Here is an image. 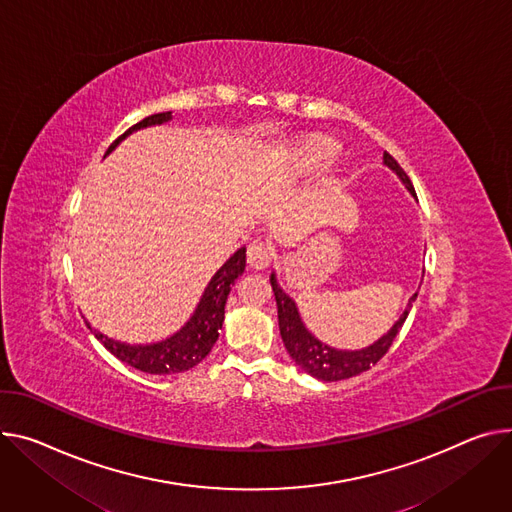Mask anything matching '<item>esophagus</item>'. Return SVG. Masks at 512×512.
I'll list each match as a JSON object with an SVG mask.
<instances>
[{
	"label": "esophagus",
	"mask_w": 512,
	"mask_h": 512,
	"mask_svg": "<svg viewBox=\"0 0 512 512\" xmlns=\"http://www.w3.org/2000/svg\"><path fill=\"white\" fill-rule=\"evenodd\" d=\"M247 263L251 269H265L271 263V251L263 243H251L247 249Z\"/></svg>",
	"instance_id": "obj_1"
}]
</instances>
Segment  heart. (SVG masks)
I'll return each mask as SVG.
<instances>
[{
	"label": "heart",
	"instance_id": "1",
	"mask_svg": "<svg viewBox=\"0 0 512 512\" xmlns=\"http://www.w3.org/2000/svg\"><path fill=\"white\" fill-rule=\"evenodd\" d=\"M337 151L339 145L333 136L322 132H308L286 145L280 155V165L282 171L290 177H306L322 167H327L337 157Z\"/></svg>",
	"mask_w": 512,
	"mask_h": 512
}]
</instances>
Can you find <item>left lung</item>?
I'll return each instance as SVG.
<instances>
[{"mask_svg": "<svg viewBox=\"0 0 512 512\" xmlns=\"http://www.w3.org/2000/svg\"><path fill=\"white\" fill-rule=\"evenodd\" d=\"M384 165L396 173V177L402 181L404 188L408 190V194L412 198H416L412 183L408 179V175L402 171V167L394 161L392 155L384 153ZM425 273V271H423ZM269 284L275 296V304H277V322H280V335L282 341L290 353V357L296 361V365H300L306 374H310L316 380L322 382H339V380H347L353 378L361 371H367L371 365H376L386 351L390 349L392 341L396 339L398 331L402 329V324L412 308V302L416 300L418 292H414L404 308V312L398 316V320L392 324L390 331L384 333L378 341H374L367 347L361 349H335L327 343H322L320 339H316L308 327L302 320V314L298 310V304L294 302V298H290L280 282H277L275 271H271L269 275Z\"/></svg>", "mask_w": 512, "mask_h": 512, "instance_id": "1", "label": "left lung"}]
</instances>
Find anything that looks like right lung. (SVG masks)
<instances>
[{
	"instance_id": "1",
	"label": "right lung",
	"mask_w": 512,
	"mask_h": 512,
	"mask_svg": "<svg viewBox=\"0 0 512 512\" xmlns=\"http://www.w3.org/2000/svg\"><path fill=\"white\" fill-rule=\"evenodd\" d=\"M169 120H173L171 112H159L134 124L108 147L106 157L132 132L149 128V126H161ZM245 251H247L245 247L237 249L220 265V269L210 277V282L204 288V294L196 304V310L188 318V322H185L179 331H175L173 335L161 341H153V343L116 341L91 327V324L85 320L87 329L94 333L98 341L104 343V347L112 355H116L120 361L128 363L134 369L145 371V374L165 376V374H181V371H188L194 365H198L218 341L222 322H224V306H226L230 288L235 286V282L245 271Z\"/></svg>"
}]
</instances>
